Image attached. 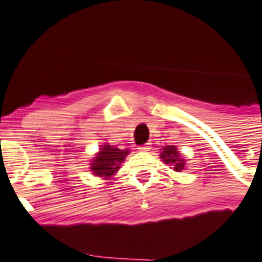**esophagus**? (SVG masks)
I'll list each match as a JSON object with an SVG mask.
<instances>
[{
    "label": "esophagus",
    "instance_id": "esophagus-1",
    "mask_svg": "<svg viewBox=\"0 0 262 262\" xmlns=\"http://www.w3.org/2000/svg\"><path fill=\"white\" fill-rule=\"evenodd\" d=\"M138 149L141 150V152H148V150L150 149V144L149 142H146V144H144V145H142L141 148H138Z\"/></svg>",
    "mask_w": 262,
    "mask_h": 262
}]
</instances>
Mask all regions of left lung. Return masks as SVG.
Instances as JSON below:
<instances>
[{
	"label": "left lung",
	"instance_id": "left-lung-1",
	"mask_svg": "<svg viewBox=\"0 0 262 262\" xmlns=\"http://www.w3.org/2000/svg\"><path fill=\"white\" fill-rule=\"evenodd\" d=\"M160 159L163 163L165 164H169L173 171L176 172H182L184 168H186L187 160L182 156V153L179 152L178 146L175 145H167L163 146L160 149Z\"/></svg>",
	"mask_w": 262,
	"mask_h": 262
}]
</instances>
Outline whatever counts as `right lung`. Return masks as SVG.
I'll return each instance as SVG.
<instances>
[{
    "instance_id": "1",
    "label": "right lung",
    "mask_w": 262,
    "mask_h": 262,
    "mask_svg": "<svg viewBox=\"0 0 262 262\" xmlns=\"http://www.w3.org/2000/svg\"><path fill=\"white\" fill-rule=\"evenodd\" d=\"M129 153V149H120L114 145H110L109 142H105L91 159L90 171L94 176H99L103 180H110L120 171L121 164L124 163Z\"/></svg>"
}]
</instances>
